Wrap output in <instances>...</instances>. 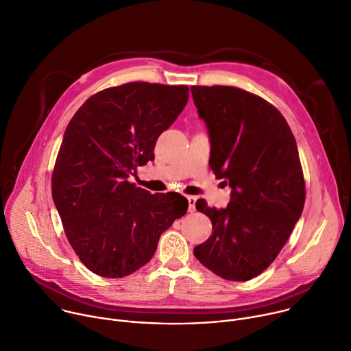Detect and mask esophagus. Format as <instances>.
<instances>
[{
	"label": "esophagus",
	"mask_w": 351,
	"mask_h": 351,
	"mask_svg": "<svg viewBox=\"0 0 351 351\" xmlns=\"http://www.w3.org/2000/svg\"><path fill=\"white\" fill-rule=\"evenodd\" d=\"M188 199V212L189 213H193L195 212V210H196V197L195 196H188L186 197Z\"/></svg>",
	"instance_id": "esophagus-1"
}]
</instances>
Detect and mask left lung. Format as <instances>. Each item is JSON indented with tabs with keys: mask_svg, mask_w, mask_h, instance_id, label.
Returning <instances> with one entry per match:
<instances>
[{
	"mask_svg": "<svg viewBox=\"0 0 351 351\" xmlns=\"http://www.w3.org/2000/svg\"><path fill=\"white\" fill-rule=\"evenodd\" d=\"M210 141V169L231 186L227 207L196 208L213 234L195 257L228 281L261 274L285 246L306 199L296 139L276 108L241 88L191 87Z\"/></svg>",
	"mask_w": 351,
	"mask_h": 351,
	"instance_id": "1",
	"label": "left lung"
}]
</instances>
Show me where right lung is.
Returning <instances> with one entry per match:
<instances>
[{
  "mask_svg": "<svg viewBox=\"0 0 351 351\" xmlns=\"http://www.w3.org/2000/svg\"><path fill=\"white\" fill-rule=\"evenodd\" d=\"M188 91L143 82L106 88L67 124L52 197L69 243L94 274L123 278L141 268L160 235L186 213L182 195H154L128 177L155 159L158 138L182 112Z\"/></svg>",
  "mask_w": 351,
  "mask_h": 351,
  "instance_id": "obj_1",
  "label": "right lung"
}]
</instances>
